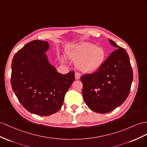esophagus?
<instances>
[{
	"mask_svg": "<svg viewBox=\"0 0 147 147\" xmlns=\"http://www.w3.org/2000/svg\"><path fill=\"white\" fill-rule=\"evenodd\" d=\"M80 78H81V74L80 73H79L78 72L75 73V79H76V80H80Z\"/></svg>",
	"mask_w": 147,
	"mask_h": 147,
	"instance_id": "esophagus-1",
	"label": "esophagus"
}]
</instances>
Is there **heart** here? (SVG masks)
I'll use <instances>...</instances> for the list:
<instances>
[{"label":"heart","instance_id":"1","mask_svg":"<svg viewBox=\"0 0 147 147\" xmlns=\"http://www.w3.org/2000/svg\"><path fill=\"white\" fill-rule=\"evenodd\" d=\"M66 55L74 61L79 70L85 73H91L103 65L106 53L102 48L84 41L73 45L66 51ZM61 61L65 62L63 58Z\"/></svg>","mask_w":147,"mask_h":147}]
</instances>
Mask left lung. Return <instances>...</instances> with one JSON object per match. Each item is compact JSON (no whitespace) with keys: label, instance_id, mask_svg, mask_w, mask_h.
I'll use <instances>...</instances> for the list:
<instances>
[{"label":"left lung","instance_id":"obj_1","mask_svg":"<svg viewBox=\"0 0 147 147\" xmlns=\"http://www.w3.org/2000/svg\"><path fill=\"white\" fill-rule=\"evenodd\" d=\"M117 48L92 74L81 78L85 103L92 111L105 114L122 105L129 96L133 81L129 56L123 48L109 39Z\"/></svg>","mask_w":147,"mask_h":147}]
</instances>
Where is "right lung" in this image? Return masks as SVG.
Instances as JSON below:
<instances>
[{"label": "right lung", "instance_id": "right-lung-1", "mask_svg": "<svg viewBox=\"0 0 147 147\" xmlns=\"http://www.w3.org/2000/svg\"><path fill=\"white\" fill-rule=\"evenodd\" d=\"M49 49L48 41H32L14 55L11 66L15 94L26 110L41 116L60 109L74 80L73 71L63 74L51 65L45 53Z\"/></svg>", "mask_w": 147, "mask_h": 147}]
</instances>
